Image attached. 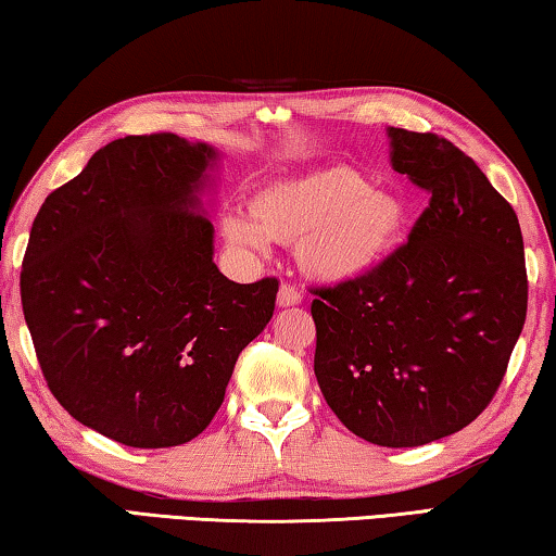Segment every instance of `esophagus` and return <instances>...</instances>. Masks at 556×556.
I'll return each mask as SVG.
<instances>
[{"label": "esophagus", "mask_w": 556, "mask_h": 556, "mask_svg": "<svg viewBox=\"0 0 556 556\" xmlns=\"http://www.w3.org/2000/svg\"><path fill=\"white\" fill-rule=\"evenodd\" d=\"M303 295H300V290L290 283H283L278 288V307H290V305H298Z\"/></svg>", "instance_id": "obj_1"}]
</instances>
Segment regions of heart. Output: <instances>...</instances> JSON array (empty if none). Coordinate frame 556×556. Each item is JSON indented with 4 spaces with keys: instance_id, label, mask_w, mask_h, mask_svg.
<instances>
[{
    "instance_id": "b5f03b06",
    "label": "heart",
    "mask_w": 556,
    "mask_h": 556,
    "mask_svg": "<svg viewBox=\"0 0 556 556\" xmlns=\"http://www.w3.org/2000/svg\"><path fill=\"white\" fill-rule=\"evenodd\" d=\"M243 216L224 218V239L261 251L263 241L295 243L307 276L344 283L375 273L402 241L406 208L387 189L369 187L359 169L327 165L253 189Z\"/></svg>"
}]
</instances>
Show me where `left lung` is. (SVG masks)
Masks as SVG:
<instances>
[{
  "label": "left lung",
  "instance_id": "1",
  "mask_svg": "<svg viewBox=\"0 0 556 556\" xmlns=\"http://www.w3.org/2000/svg\"><path fill=\"white\" fill-rule=\"evenodd\" d=\"M391 167L431 194L369 276L313 288L315 377L359 439L412 448L493 402L527 315L515 208L456 144L389 127Z\"/></svg>",
  "mask_w": 556,
  "mask_h": 556
}]
</instances>
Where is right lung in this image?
I'll return each mask as SVG.
<instances>
[{
    "instance_id": "obj_1",
    "label": "right lung",
    "mask_w": 556,
    "mask_h": 556,
    "mask_svg": "<svg viewBox=\"0 0 556 556\" xmlns=\"http://www.w3.org/2000/svg\"><path fill=\"white\" fill-rule=\"evenodd\" d=\"M216 157L172 132L127 135L31 224L22 307L43 379L76 421L132 448L197 439L276 307V278L233 283L214 263L199 197Z\"/></svg>"
}]
</instances>
